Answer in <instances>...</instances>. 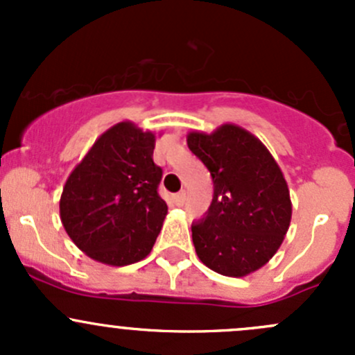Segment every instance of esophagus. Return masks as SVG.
<instances>
[{
	"instance_id": "1",
	"label": "esophagus",
	"mask_w": 355,
	"mask_h": 355,
	"mask_svg": "<svg viewBox=\"0 0 355 355\" xmlns=\"http://www.w3.org/2000/svg\"><path fill=\"white\" fill-rule=\"evenodd\" d=\"M185 198H187V196H185V191H180L178 194H175V204H177V206H184Z\"/></svg>"
}]
</instances>
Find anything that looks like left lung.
Returning a JSON list of instances; mask_svg holds the SVG:
<instances>
[{"label": "left lung", "instance_id": "8db88e82", "mask_svg": "<svg viewBox=\"0 0 355 355\" xmlns=\"http://www.w3.org/2000/svg\"><path fill=\"white\" fill-rule=\"evenodd\" d=\"M189 149L209 170L213 200L192 223L199 259L225 277H245L284 242L292 202L284 173L263 142L225 123L213 134L191 132Z\"/></svg>", "mask_w": 355, "mask_h": 355}]
</instances>
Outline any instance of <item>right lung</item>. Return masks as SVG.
Masks as SVG:
<instances>
[{"label": "right lung", "mask_w": 355, "mask_h": 355, "mask_svg": "<svg viewBox=\"0 0 355 355\" xmlns=\"http://www.w3.org/2000/svg\"><path fill=\"white\" fill-rule=\"evenodd\" d=\"M156 135L121 121L94 142L63 187L60 216L89 257L127 266L151 252L168 206L157 194L163 170Z\"/></svg>", "instance_id": "1"}]
</instances>
